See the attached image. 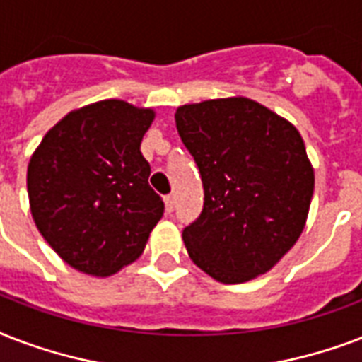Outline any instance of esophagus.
Returning a JSON list of instances; mask_svg holds the SVG:
<instances>
[{
	"label": "esophagus",
	"mask_w": 362,
	"mask_h": 362,
	"mask_svg": "<svg viewBox=\"0 0 362 362\" xmlns=\"http://www.w3.org/2000/svg\"><path fill=\"white\" fill-rule=\"evenodd\" d=\"M164 204H166V211L168 213H172L173 209H175V198H173L172 194L164 198Z\"/></svg>",
	"instance_id": "esophagus-1"
}]
</instances>
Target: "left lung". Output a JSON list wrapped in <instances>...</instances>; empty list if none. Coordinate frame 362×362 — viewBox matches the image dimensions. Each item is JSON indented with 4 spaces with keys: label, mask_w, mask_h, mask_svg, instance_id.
I'll return each mask as SVG.
<instances>
[{
    "label": "left lung",
    "mask_w": 362,
    "mask_h": 362,
    "mask_svg": "<svg viewBox=\"0 0 362 362\" xmlns=\"http://www.w3.org/2000/svg\"><path fill=\"white\" fill-rule=\"evenodd\" d=\"M175 124L204 183V209L183 230L190 260L221 283L272 270L298 242L312 204L300 132L245 96L179 105Z\"/></svg>",
    "instance_id": "8db88e82"
}]
</instances>
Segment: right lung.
<instances>
[{"label":"right lung","mask_w":362,"mask_h":362,"mask_svg":"<svg viewBox=\"0 0 362 362\" xmlns=\"http://www.w3.org/2000/svg\"><path fill=\"white\" fill-rule=\"evenodd\" d=\"M156 113L124 100L74 109L50 128L28 162L33 223L66 264L113 276L143 253L164 215L149 187L141 141Z\"/></svg>","instance_id":"1"}]
</instances>
